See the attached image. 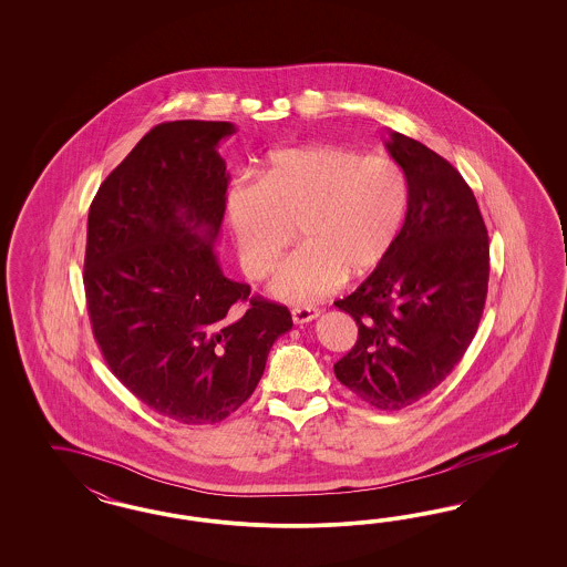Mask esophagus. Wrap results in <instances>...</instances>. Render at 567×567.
<instances>
[{
	"instance_id": "1",
	"label": "esophagus",
	"mask_w": 567,
	"mask_h": 567,
	"mask_svg": "<svg viewBox=\"0 0 567 567\" xmlns=\"http://www.w3.org/2000/svg\"><path fill=\"white\" fill-rule=\"evenodd\" d=\"M291 316L295 324H306L320 316V309L311 308V306H297L291 309Z\"/></svg>"
}]
</instances>
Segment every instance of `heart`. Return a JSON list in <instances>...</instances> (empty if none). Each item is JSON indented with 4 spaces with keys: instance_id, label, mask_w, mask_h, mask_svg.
<instances>
[{
    "instance_id": "obj_1",
    "label": "heart",
    "mask_w": 567,
    "mask_h": 567,
    "mask_svg": "<svg viewBox=\"0 0 567 567\" xmlns=\"http://www.w3.org/2000/svg\"><path fill=\"white\" fill-rule=\"evenodd\" d=\"M408 209V183L386 157L311 145L270 155L261 178H239L226 193V220L240 268L261 278L291 243L301 247L278 268L270 292L309 303L370 275L393 249Z\"/></svg>"
}]
</instances>
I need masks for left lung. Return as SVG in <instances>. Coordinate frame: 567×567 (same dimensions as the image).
<instances>
[{"label":"left lung","instance_id":"8db88e82","mask_svg":"<svg viewBox=\"0 0 567 567\" xmlns=\"http://www.w3.org/2000/svg\"><path fill=\"white\" fill-rule=\"evenodd\" d=\"M386 150L408 181L393 249L334 306L360 328L334 363L353 395L396 412L429 395L464 358L488 291V233L476 197L445 157L391 131Z\"/></svg>","mask_w":567,"mask_h":567}]
</instances>
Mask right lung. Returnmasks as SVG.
I'll return each mask as SVG.
<instances>
[{"mask_svg":"<svg viewBox=\"0 0 567 567\" xmlns=\"http://www.w3.org/2000/svg\"><path fill=\"white\" fill-rule=\"evenodd\" d=\"M235 131L157 124L89 207L83 282L103 360L150 410L190 426L237 412L292 327L289 309L251 297L214 254L230 178L218 145Z\"/></svg>","mask_w":567,"mask_h":567,"instance_id":"add662e5","label":"right lung"}]
</instances>
